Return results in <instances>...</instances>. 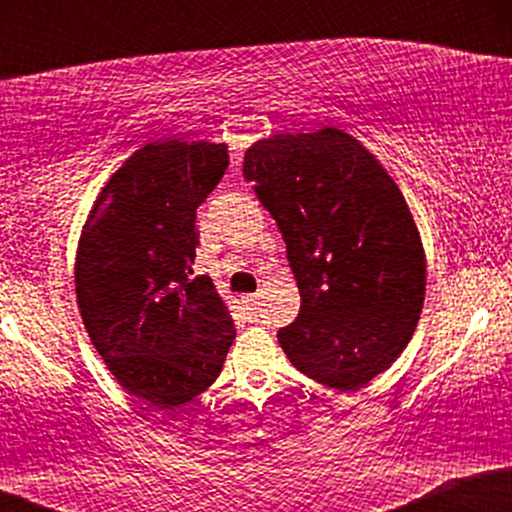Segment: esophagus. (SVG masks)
I'll list each match as a JSON object with an SVG mask.
<instances>
[{"mask_svg": "<svg viewBox=\"0 0 512 512\" xmlns=\"http://www.w3.org/2000/svg\"><path fill=\"white\" fill-rule=\"evenodd\" d=\"M245 303H248L252 310H257V305H260V293H255V296H248V298H245Z\"/></svg>", "mask_w": 512, "mask_h": 512, "instance_id": "1", "label": "esophagus"}]
</instances>
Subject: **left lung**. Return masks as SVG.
Masks as SVG:
<instances>
[{
	"label": "left lung",
	"instance_id": "left-lung-1",
	"mask_svg": "<svg viewBox=\"0 0 512 512\" xmlns=\"http://www.w3.org/2000/svg\"><path fill=\"white\" fill-rule=\"evenodd\" d=\"M245 178L274 216L301 293L279 330L308 378L356 392L397 361L426 293V252L397 182L344 129L274 134L245 151Z\"/></svg>",
	"mask_w": 512,
	"mask_h": 512
}]
</instances>
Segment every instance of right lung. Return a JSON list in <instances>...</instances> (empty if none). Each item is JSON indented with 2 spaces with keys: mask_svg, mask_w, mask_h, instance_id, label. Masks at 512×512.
<instances>
[{
  "mask_svg": "<svg viewBox=\"0 0 512 512\" xmlns=\"http://www.w3.org/2000/svg\"><path fill=\"white\" fill-rule=\"evenodd\" d=\"M226 166V144L139 146L81 228L74 286L88 337L117 383L156 409L207 390L236 339L211 279H190L197 207Z\"/></svg>",
  "mask_w": 512,
  "mask_h": 512,
  "instance_id": "add662e5",
  "label": "right lung"
}]
</instances>
